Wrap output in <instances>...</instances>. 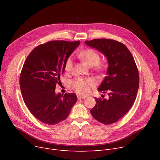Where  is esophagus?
Masks as SVG:
<instances>
[{
	"label": "esophagus",
	"mask_w": 160,
	"mask_h": 160,
	"mask_svg": "<svg viewBox=\"0 0 160 160\" xmlns=\"http://www.w3.org/2000/svg\"><path fill=\"white\" fill-rule=\"evenodd\" d=\"M86 98V97H85V96H80V95H78V96H77V98H78V100L83 99V98Z\"/></svg>",
	"instance_id": "esophagus-1"
}]
</instances>
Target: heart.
<instances>
[{
  "label": "heart",
  "mask_w": 160,
  "mask_h": 160,
  "mask_svg": "<svg viewBox=\"0 0 160 160\" xmlns=\"http://www.w3.org/2000/svg\"><path fill=\"white\" fill-rule=\"evenodd\" d=\"M79 58L87 65L89 67L94 66L96 71L103 72L108 68V64L105 62H100V56L96 50L92 48H87L83 50L79 54ZM73 62L71 57L67 59L65 63V70L67 72H70L72 68ZM96 84L94 79L91 78H77L72 81L71 85L72 88L77 93L82 95H86L89 93L91 88Z\"/></svg>",
  "instance_id": "heart-1"
}]
</instances>
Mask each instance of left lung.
Segmentation results:
<instances>
[{"instance_id": "left-lung-1", "label": "left lung", "mask_w": 160, "mask_h": 160, "mask_svg": "<svg viewBox=\"0 0 160 160\" xmlns=\"http://www.w3.org/2000/svg\"><path fill=\"white\" fill-rule=\"evenodd\" d=\"M86 43L107 58V75L98 89L108 93V99L95 98L96 105L90 112L98 122L110 124L127 114L135 102L139 83V72L130 50L114 39H94Z\"/></svg>"}]
</instances>
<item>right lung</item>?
I'll use <instances>...</instances> for the list:
<instances>
[{"mask_svg":"<svg viewBox=\"0 0 160 160\" xmlns=\"http://www.w3.org/2000/svg\"><path fill=\"white\" fill-rule=\"evenodd\" d=\"M80 41H50L33 48L22 68L19 84L22 97L30 113L41 122L54 125L68 117L77 102L74 93H55L67 58Z\"/></svg>","mask_w":160,"mask_h":160,"instance_id":"right-lung-1","label":"right lung"}]
</instances>
